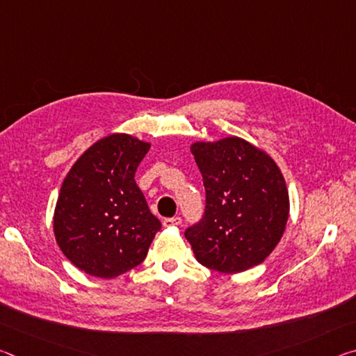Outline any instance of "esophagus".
<instances>
[{
  "label": "esophagus",
  "instance_id": "1",
  "mask_svg": "<svg viewBox=\"0 0 356 356\" xmlns=\"http://www.w3.org/2000/svg\"><path fill=\"white\" fill-rule=\"evenodd\" d=\"M182 220H180V216H172V218H165L163 220V226L165 227H176L179 226Z\"/></svg>",
  "mask_w": 356,
  "mask_h": 356
}]
</instances>
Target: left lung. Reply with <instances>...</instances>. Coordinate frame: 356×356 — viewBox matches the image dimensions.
Here are the masks:
<instances>
[{
    "mask_svg": "<svg viewBox=\"0 0 356 356\" xmlns=\"http://www.w3.org/2000/svg\"><path fill=\"white\" fill-rule=\"evenodd\" d=\"M206 188V213L185 231L196 261L221 273L262 264L284 234L289 191L280 166L238 136L190 146Z\"/></svg>",
    "mask_w": 356,
    "mask_h": 356,
    "instance_id": "1",
    "label": "left lung"
}]
</instances>
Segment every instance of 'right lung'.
Listing matches in <instances>:
<instances>
[{
  "mask_svg": "<svg viewBox=\"0 0 356 356\" xmlns=\"http://www.w3.org/2000/svg\"><path fill=\"white\" fill-rule=\"evenodd\" d=\"M150 143L111 134L81 154L65 176L53 215L64 256L81 272L111 280L140 265L161 222L150 213L135 172Z\"/></svg>",
  "mask_w": 356,
  "mask_h": 356,
  "instance_id": "1",
  "label": "right lung"
}]
</instances>
